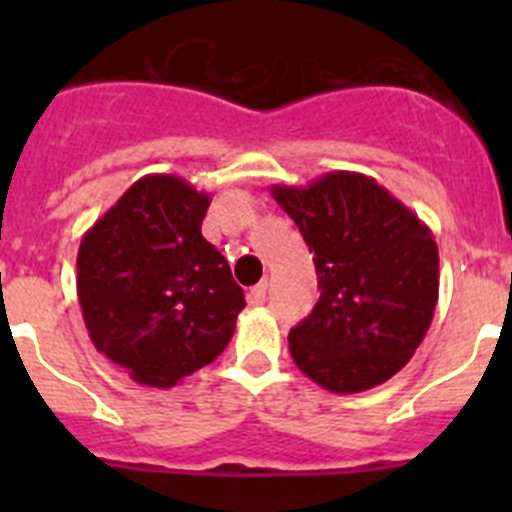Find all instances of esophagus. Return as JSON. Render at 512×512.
Segmentation results:
<instances>
[{
	"mask_svg": "<svg viewBox=\"0 0 512 512\" xmlns=\"http://www.w3.org/2000/svg\"><path fill=\"white\" fill-rule=\"evenodd\" d=\"M248 302H251V305H264V302H266V282L253 284V287L248 289Z\"/></svg>",
	"mask_w": 512,
	"mask_h": 512,
	"instance_id": "esophagus-1",
	"label": "esophagus"
}]
</instances>
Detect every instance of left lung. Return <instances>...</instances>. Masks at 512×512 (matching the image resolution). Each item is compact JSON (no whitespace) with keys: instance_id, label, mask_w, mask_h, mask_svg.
Listing matches in <instances>:
<instances>
[{"instance_id":"obj_1","label":"left lung","mask_w":512,"mask_h":512,"mask_svg":"<svg viewBox=\"0 0 512 512\" xmlns=\"http://www.w3.org/2000/svg\"><path fill=\"white\" fill-rule=\"evenodd\" d=\"M300 228L320 300L289 330L302 372L336 395L372 390L408 364L438 302L431 228L372 176L328 171L307 187H271Z\"/></svg>"}]
</instances>
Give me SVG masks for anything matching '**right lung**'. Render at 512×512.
Wrapping results in <instances>:
<instances>
[{
  "mask_svg": "<svg viewBox=\"0 0 512 512\" xmlns=\"http://www.w3.org/2000/svg\"><path fill=\"white\" fill-rule=\"evenodd\" d=\"M210 194L148 174L84 233L76 295L89 338L138 384L174 387L223 354L246 307L225 256L202 238Z\"/></svg>",
  "mask_w": 512,
  "mask_h": 512,
  "instance_id": "right-lung-1",
  "label": "right lung"
}]
</instances>
